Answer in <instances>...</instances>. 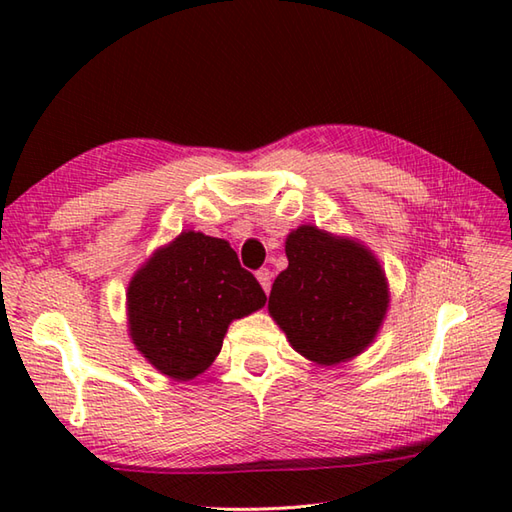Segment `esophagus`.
<instances>
[{
	"mask_svg": "<svg viewBox=\"0 0 512 512\" xmlns=\"http://www.w3.org/2000/svg\"><path fill=\"white\" fill-rule=\"evenodd\" d=\"M270 279H273V275H270L268 268H259V270H257V281H259V284H262L266 295L270 292Z\"/></svg>",
	"mask_w": 512,
	"mask_h": 512,
	"instance_id": "34e87169",
	"label": "esophagus"
}]
</instances>
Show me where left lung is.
<instances>
[{"instance_id": "1", "label": "left lung", "mask_w": 512, "mask_h": 512, "mask_svg": "<svg viewBox=\"0 0 512 512\" xmlns=\"http://www.w3.org/2000/svg\"><path fill=\"white\" fill-rule=\"evenodd\" d=\"M288 268L277 275L268 310L290 345L319 365H336L374 341L387 310V281L374 255L317 226L286 239Z\"/></svg>"}]
</instances>
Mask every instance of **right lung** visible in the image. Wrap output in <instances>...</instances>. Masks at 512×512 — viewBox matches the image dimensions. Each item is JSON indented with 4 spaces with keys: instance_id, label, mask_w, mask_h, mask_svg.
Returning <instances> with one entry per match:
<instances>
[{
    "instance_id": "add662e5",
    "label": "right lung",
    "mask_w": 512,
    "mask_h": 512,
    "mask_svg": "<svg viewBox=\"0 0 512 512\" xmlns=\"http://www.w3.org/2000/svg\"><path fill=\"white\" fill-rule=\"evenodd\" d=\"M264 303L266 292L228 242L187 231L129 284V332L151 365L187 380L215 361L228 323Z\"/></svg>"
}]
</instances>
